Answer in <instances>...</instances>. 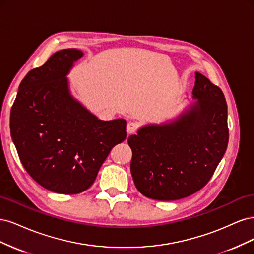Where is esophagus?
I'll return each instance as SVG.
<instances>
[{
    "mask_svg": "<svg viewBox=\"0 0 254 254\" xmlns=\"http://www.w3.org/2000/svg\"><path fill=\"white\" fill-rule=\"evenodd\" d=\"M136 130H137V124H136V123H132V122L128 123L127 127H126V131H127V133H128V135H129V134L135 133Z\"/></svg>",
    "mask_w": 254,
    "mask_h": 254,
    "instance_id": "1",
    "label": "esophagus"
}]
</instances>
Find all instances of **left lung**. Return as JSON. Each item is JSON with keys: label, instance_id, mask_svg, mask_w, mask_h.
I'll list each match as a JSON object with an SVG mask.
<instances>
[{"label": "left lung", "instance_id": "obj_1", "mask_svg": "<svg viewBox=\"0 0 254 254\" xmlns=\"http://www.w3.org/2000/svg\"><path fill=\"white\" fill-rule=\"evenodd\" d=\"M195 79L193 101L178 115L128 137L135 188L155 200H178L202 189L227 149L225 95L199 72Z\"/></svg>", "mask_w": 254, "mask_h": 254}]
</instances>
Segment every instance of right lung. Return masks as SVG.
<instances>
[{
    "mask_svg": "<svg viewBox=\"0 0 254 254\" xmlns=\"http://www.w3.org/2000/svg\"><path fill=\"white\" fill-rule=\"evenodd\" d=\"M83 52H56L29 71L10 112L21 162L41 187L58 194L88 190L109 152L126 139V121H102L74 97L66 76Z\"/></svg>",
    "mask_w": 254,
    "mask_h": 254,
    "instance_id": "1",
    "label": "right lung"
}]
</instances>
